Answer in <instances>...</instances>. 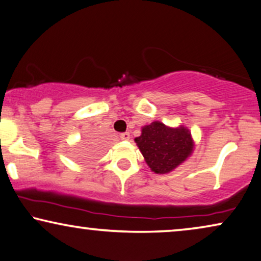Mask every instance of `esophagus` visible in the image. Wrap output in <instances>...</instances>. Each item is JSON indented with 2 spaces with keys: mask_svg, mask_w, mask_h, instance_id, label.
<instances>
[{
  "mask_svg": "<svg viewBox=\"0 0 261 261\" xmlns=\"http://www.w3.org/2000/svg\"><path fill=\"white\" fill-rule=\"evenodd\" d=\"M120 137H121V139H122V140H129V139H130V134L127 133V132H126V133L121 134Z\"/></svg>",
  "mask_w": 261,
  "mask_h": 261,
  "instance_id": "obj_1",
  "label": "esophagus"
}]
</instances>
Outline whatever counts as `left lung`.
<instances>
[{
  "label": "left lung",
  "mask_w": 261,
  "mask_h": 261,
  "mask_svg": "<svg viewBox=\"0 0 261 261\" xmlns=\"http://www.w3.org/2000/svg\"><path fill=\"white\" fill-rule=\"evenodd\" d=\"M134 141L146 164L154 173L165 174L177 169L192 154L195 141L191 132L183 124L170 127L153 121L141 128V135Z\"/></svg>",
  "instance_id": "left-lung-1"
}]
</instances>
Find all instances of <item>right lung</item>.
Listing matches in <instances>:
<instances>
[{
    "mask_svg": "<svg viewBox=\"0 0 261 261\" xmlns=\"http://www.w3.org/2000/svg\"><path fill=\"white\" fill-rule=\"evenodd\" d=\"M98 153V149H97V146H96L95 141L94 140H89L87 144L84 145V147L82 151L80 152V158L82 162H88V160H92L95 158L96 155H97Z\"/></svg>",
    "mask_w": 261,
    "mask_h": 261,
    "instance_id": "add662e5",
    "label": "right lung"
}]
</instances>
